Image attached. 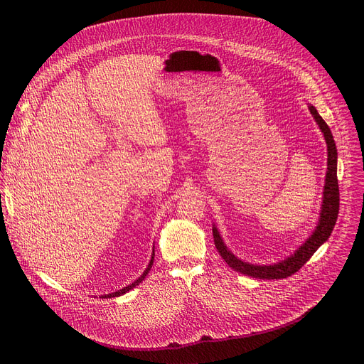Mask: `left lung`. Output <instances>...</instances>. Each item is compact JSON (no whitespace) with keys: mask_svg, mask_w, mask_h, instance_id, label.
Returning <instances> with one entry per match:
<instances>
[{"mask_svg":"<svg viewBox=\"0 0 364 364\" xmlns=\"http://www.w3.org/2000/svg\"><path fill=\"white\" fill-rule=\"evenodd\" d=\"M309 112L316 118L320 129L324 134L326 142H327V151H328V160H327V176H326V186H324V200H323V209L320 216V223L311 237L306 239V242L284 262H279L277 265L269 267H261V265H250L246 264L240 259H237L233 253L228 250L225 246L219 232L216 228H213V239L215 246L220 256L225 259V262L236 272H240L243 275L257 278V279H282L294 275L298 272L306 262L308 259L316 253V250L330 237L336 222L338 216L340 209V190H338V180H337V148L336 142L331 134V129L326 124V121L320 117L317 109L314 107H309Z\"/></svg>","mask_w":364,"mask_h":364,"instance_id":"left-lung-1","label":"left lung"}]
</instances>
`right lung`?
Wrapping results in <instances>:
<instances>
[{
	"mask_svg": "<svg viewBox=\"0 0 364 364\" xmlns=\"http://www.w3.org/2000/svg\"><path fill=\"white\" fill-rule=\"evenodd\" d=\"M152 262H154V253H152V256H151V261H149V264H148V267H146V269L144 271V274L134 282V284H131V285H128V287H125V288H122L121 291H117V292H112V294H108V295H105L103 298H114V296H119V295H122V294H125V292H128L129 289H132L134 287H136L139 282H142V279L148 275V272L151 271V268H152Z\"/></svg>",
	"mask_w": 364,
	"mask_h": 364,
	"instance_id": "add662e5",
	"label": "right lung"
}]
</instances>
